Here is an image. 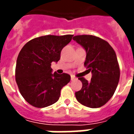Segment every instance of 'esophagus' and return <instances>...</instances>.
<instances>
[{
  "label": "esophagus",
  "instance_id": "34e87169",
  "mask_svg": "<svg viewBox=\"0 0 134 134\" xmlns=\"http://www.w3.org/2000/svg\"><path fill=\"white\" fill-rule=\"evenodd\" d=\"M76 77H75V76L74 75H71V80H76Z\"/></svg>",
  "mask_w": 134,
  "mask_h": 134
}]
</instances>
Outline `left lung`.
Instances as JSON below:
<instances>
[{
    "instance_id": "left-lung-1",
    "label": "left lung",
    "mask_w": 134,
    "mask_h": 134,
    "mask_svg": "<svg viewBox=\"0 0 134 134\" xmlns=\"http://www.w3.org/2000/svg\"><path fill=\"white\" fill-rule=\"evenodd\" d=\"M86 51L85 67L92 72L88 82L79 77L82 83L76 99L85 106L97 108L103 106L112 98L120 78V68L116 54L108 42L93 35H78L73 37Z\"/></svg>"
}]
</instances>
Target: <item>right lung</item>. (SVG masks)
I'll return each mask as SVG.
<instances>
[{
	"label": "right lung",
	"mask_w": 134,
	"mask_h": 134,
	"mask_svg": "<svg viewBox=\"0 0 134 134\" xmlns=\"http://www.w3.org/2000/svg\"><path fill=\"white\" fill-rule=\"evenodd\" d=\"M73 35H47L33 38L23 47L17 58L16 81L20 93L36 108L55 103L62 87L70 81L67 73H52L51 64L60 59L62 49Z\"/></svg>",
	"instance_id": "1"
}]
</instances>
